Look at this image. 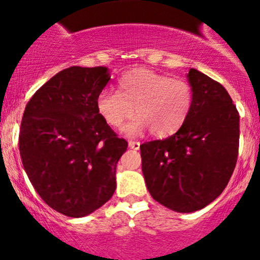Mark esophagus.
Instances as JSON below:
<instances>
[{
	"label": "esophagus",
	"instance_id": "esophagus-1",
	"mask_svg": "<svg viewBox=\"0 0 260 260\" xmlns=\"http://www.w3.org/2000/svg\"><path fill=\"white\" fill-rule=\"evenodd\" d=\"M128 146H129V148L138 151L139 147H141V143H139V142H137V141H129V142H128Z\"/></svg>",
	"mask_w": 260,
	"mask_h": 260
}]
</instances>
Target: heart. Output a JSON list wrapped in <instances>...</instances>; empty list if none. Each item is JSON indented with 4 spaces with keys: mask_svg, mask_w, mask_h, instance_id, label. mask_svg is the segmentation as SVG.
<instances>
[{
    "mask_svg": "<svg viewBox=\"0 0 260 260\" xmlns=\"http://www.w3.org/2000/svg\"><path fill=\"white\" fill-rule=\"evenodd\" d=\"M194 101L190 83L147 68H135L118 80L117 92L102 91L97 95V111L111 127L119 129L128 119V135L149 128L154 137L173 135L184 124Z\"/></svg>",
    "mask_w": 260,
    "mask_h": 260,
    "instance_id": "1",
    "label": "heart"
}]
</instances>
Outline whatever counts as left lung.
I'll return each mask as SVG.
<instances>
[{
	"label": "left lung",
	"mask_w": 260,
	"mask_h": 260,
	"mask_svg": "<svg viewBox=\"0 0 260 260\" xmlns=\"http://www.w3.org/2000/svg\"><path fill=\"white\" fill-rule=\"evenodd\" d=\"M194 101L166 139L141 144L142 171L154 201L179 213L204 208L228 184L239 149V113L219 82L190 68Z\"/></svg>",
	"instance_id": "8db88e82"
}]
</instances>
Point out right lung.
<instances>
[{
  "mask_svg": "<svg viewBox=\"0 0 260 260\" xmlns=\"http://www.w3.org/2000/svg\"><path fill=\"white\" fill-rule=\"evenodd\" d=\"M109 78L106 67L66 68L38 88L24 108L22 165L43 202L67 217L91 214L116 189L117 163L128 143L95 105Z\"/></svg>",
  "mask_w": 260,
  "mask_h": 260,
  "instance_id": "obj_1",
  "label": "right lung"
}]
</instances>
